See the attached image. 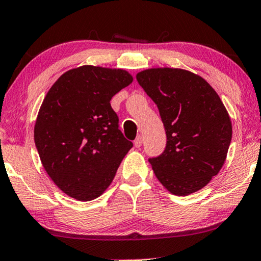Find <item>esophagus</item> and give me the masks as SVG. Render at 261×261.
<instances>
[{
  "mask_svg": "<svg viewBox=\"0 0 261 261\" xmlns=\"http://www.w3.org/2000/svg\"><path fill=\"white\" fill-rule=\"evenodd\" d=\"M134 144H135L136 147H140V146H142V144H143V137H142V136H138V137L135 139Z\"/></svg>",
  "mask_w": 261,
  "mask_h": 261,
  "instance_id": "34e87169",
  "label": "esophagus"
}]
</instances>
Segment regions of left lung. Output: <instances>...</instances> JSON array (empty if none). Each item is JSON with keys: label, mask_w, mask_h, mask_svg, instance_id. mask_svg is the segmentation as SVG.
<instances>
[{"label": "left lung", "mask_w": 261, "mask_h": 261, "mask_svg": "<svg viewBox=\"0 0 261 261\" xmlns=\"http://www.w3.org/2000/svg\"><path fill=\"white\" fill-rule=\"evenodd\" d=\"M136 77L158 107L167 136L165 151L148 159L156 179L177 196L202 189L221 171L232 137L220 96L186 69L150 68Z\"/></svg>", "instance_id": "left-lung-1"}]
</instances>
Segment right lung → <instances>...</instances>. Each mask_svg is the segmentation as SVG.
Here are the masks:
<instances>
[{"mask_svg":"<svg viewBox=\"0 0 261 261\" xmlns=\"http://www.w3.org/2000/svg\"><path fill=\"white\" fill-rule=\"evenodd\" d=\"M134 81L129 72L85 65L53 84L35 124L45 171L75 200L92 201L113 182L132 143L118 129L110 100Z\"/></svg>","mask_w":261,"mask_h":261,"instance_id":"obj_1","label":"right lung"}]
</instances>
